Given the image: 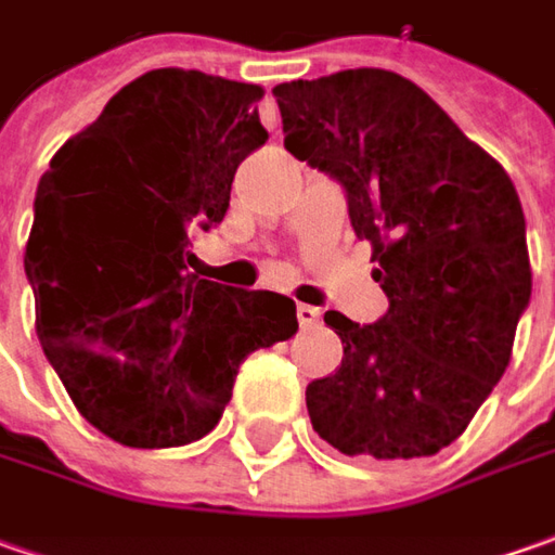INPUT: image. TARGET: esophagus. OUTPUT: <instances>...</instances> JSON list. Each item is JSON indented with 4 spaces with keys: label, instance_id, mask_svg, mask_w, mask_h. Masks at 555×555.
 <instances>
[{
    "label": "esophagus",
    "instance_id": "1",
    "mask_svg": "<svg viewBox=\"0 0 555 555\" xmlns=\"http://www.w3.org/2000/svg\"><path fill=\"white\" fill-rule=\"evenodd\" d=\"M297 322H300V328H315V325L322 322L319 307H310V304H297Z\"/></svg>",
    "mask_w": 555,
    "mask_h": 555
}]
</instances>
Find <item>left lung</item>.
I'll return each instance as SVG.
<instances>
[{
	"mask_svg": "<svg viewBox=\"0 0 555 555\" xmlns=\"http://www.w3.org/2000/svg\"><path fill=\"white\" fill-rule=\"evenodd\" d=\"M285 150L344 183L390 310L325 313L340 369L307 387L313 430L344 454L430 457L467 430L513 356L531 297L526 215L504 165L390 69L273 88Z\"/></svg>",
	"mask_w": 555,
	"mask_h": 555,
	"instance_id": "8db88e82",
	"label": "left lung"
}]
</instances>
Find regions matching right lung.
<instances>
[{"label": "right lung", "instance_id": "add662e5", "mask_svg": "<svg viewBox=\"0 0 555 555\" xmlns=\"http://www.w3.org/2000/svg\"><path fill=\"white\" fill-rule=\"evenodd\" d=\"M263 88L150 69L73 134L36 190V335L94 430L175 449L218 427L242 359L297 332L295 300L190 273V230L230 208L267 131Z\"/></svg>", "mask_w": 555, "mask_h": 555}]
</instances>
